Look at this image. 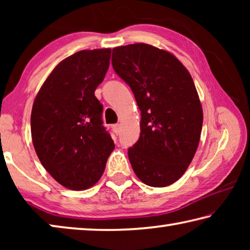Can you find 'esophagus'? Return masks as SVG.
Here are the masks:
<instances>
[{
  "label": "esophagus",
  "mask_w": 250,
  "mask_h": 250,
  "mask_svg": "<svg viewBox=\"0 0 250 250\" xmlns=\"http://www.w3.org/2000/svg\"><path fill=\"white\" fill-rule=\"evenodd\" d=\"M112 129H113V131H115V133H116V134H118V133H119L120 125H119V124H116V125H112Z\"/></svg>",
  "instance_id": "obj_1"
}]
</instances>
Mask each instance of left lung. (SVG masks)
<instances>
[{
  "label": "left lung",
  "mask_w": 250,
  "mask_h": 250,
  "mask_svg": "<svg viewBox=\"0 0 250 250\" xmlns=\"http://www.w3.org/2000/svg\"><path fill=\"white\" fill-rule=\"evenodd\" d=\"M111 62L141 111L140 138L128 150L133 171L149 186L171 185L192 162L202 132L191 75L172 54L142 43L113 48Z\"/></svg>",
  "instance_id": "8db88e82"
}]
</instances>
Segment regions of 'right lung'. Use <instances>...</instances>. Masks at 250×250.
<instances>
[{
    "label": "right lung",
    "instance_id": "add662e5",
    "mask_svg": "<svg viewBox=\"0 0 250 250\" xmlns=\"http://www.w3.org/2000/svg\"><path fill=\"white\" fill-rule=\"evenodd\" d=\"M111 49L80 50L59 62L34 101L32 140L45 170L59 184L87 189L103 175L115 143L104 126L95 90L109 68Z\"/></svg>",
    "mask_w": 250,
    "mask_h": 250
}]
</instances>
